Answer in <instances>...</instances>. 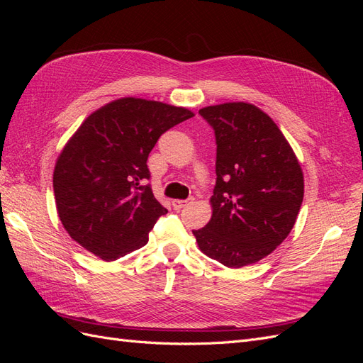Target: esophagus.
Masks as SVG:
<instances>
[{
	"mask_svg": "<svg viewBox=\"0 0 363 363\" xmlns=\"http://www.w3.org/2000/svg\"><path fill=\"white\" fill-rule=\"evenodd\" d=\"M192 203H194V199L192 196H189V199H186V200H174L172 207L175 208V211H182V208L191 206Z\"/></svg>",
	"mask_w": 363,
	"mask_h": 363,
	"instance_id": "obj_1",
	"label": "esophagus"
}]
</instances>
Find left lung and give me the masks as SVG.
Instances as JSON below:
<instances>
[{
	"label": "left lung",
	"instance_id": "left-lung-1",
	"mask_svg": "<svg viewBox=\"0 0 363 363\" xmlns=\"http://www.w3.org/2000/svg\"><path fill=\"white\" fill-rule=\"evenodd\" d=\"M199 113L215 133L216 184L211 221L192 233L206 256L228 268L256 263L295 224L304 195L300 163L256 106L225 103Z\"/></svg>",
	"mask_w": 363,
	"mask_h": 363
}]
</instances>
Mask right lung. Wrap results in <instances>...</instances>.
<instances>
[{"label": "right lung", "instance_id": "right-lung-1", "mask_svg": "<svg viewBox=\"0 0 363 363\" xmlns=\"http://www.w3.org/2000/svg\"><path fill=\"white\" fill-rule=\"evenodd\" d=\"M192 116L183 107L121 98L86 118L52 177L57 213L75 242L107 262L148 242L168 213L147 183L148 155L164 131Z\"/></svg>", "mask_w": 363, "mask_h": 363}]
</instances>
